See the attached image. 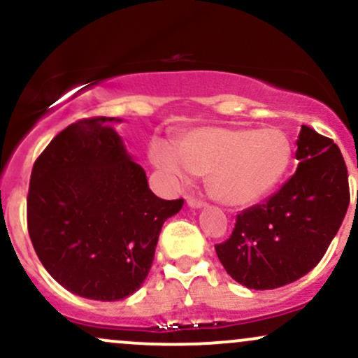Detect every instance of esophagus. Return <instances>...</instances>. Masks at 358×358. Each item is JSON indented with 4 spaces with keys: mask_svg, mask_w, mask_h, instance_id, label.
Returning <instances> with one entry per match:
<instances>
[{
    "mask_svg": "<svg viewBox=\"0 0 358 358\" xmlns=\"http://www.w3.org/2000/svg\"><path fill=\"white\" fill-rule=\"evenodd\" d=\"M187 203H188V207H190V208H202V207H205V202H202V200L193 199V196H188Z\"/></svg>",
    "mask_w": 358,
    "mask_h": 358,
    "instance_id": "obj_1",
    "label": "esophagus"
}]
</instances>
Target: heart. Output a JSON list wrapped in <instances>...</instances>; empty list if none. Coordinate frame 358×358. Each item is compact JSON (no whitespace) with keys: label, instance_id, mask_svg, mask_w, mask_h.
I'll use <instances>...</instances> for the list:
<instances>
[{"label":"heart","instance_id":"heart-1","mask_svg":"<svg viewBox=\"0 0 358 358\" xmlns=\"http://www.w3.org/2000/svg\"><path fill=\"white\" fill-rule=\"evenodd\" d=\"M293 146L286 133L268 127H200L176 138L175 146L156 141L150 159L170 183L188 171L205 176L215 200L245 207L268 196L291 165Z\"/></svg>","mask_w":358,"mask_h":358}]
</instances>
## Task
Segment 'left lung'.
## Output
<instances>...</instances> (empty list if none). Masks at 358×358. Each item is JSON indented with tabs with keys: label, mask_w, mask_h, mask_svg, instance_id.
Listing matches in <instances>:
<instances>
[{
	"label": "left lung",
	"mask_w": 358,
	"mask_h": 358,
	"mask_svg": "<svg viewBox=\"0 0 358 358\" xmlns=\"http://www.w3.org/2000/svg\"><path fill=\"white\" fill-rule=\"evenodd\" d=\"M296 145V173L264 203L242 210L232 236L215 245L229 276L249 289H274L310 273L350 203L347 165L334 139L301 126Z\"/></svg>",
	"instance_id": "8db88e82"
}]
</instances>
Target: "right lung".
I'll return each instance as SVG.
<instances>
[{
    "mask_svg": "<svg viewBox=\"0 0 358 358\" xmlns=\"http://www.w3.org/2000/svg\"><path fill=\"white\" fill-rule=\"evenodd\" d=\"M116 117L80 119L36 158L27 199L43 268L77 296L117 301L141 287L163 224L183 199H158L127 155Z\"/></svg>",
    "mask_w": 358,
    "mask_h": 358,
    "instance_id": "obj_1",
    "label": "right lung"
}]
</instances>
